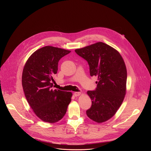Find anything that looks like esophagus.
Segmentation results:
<instances>
[{"label": "esophagus", "mask_w": 151, "mask_h": 151, "mask_svg": "<svg viewBox=\"0 0 151 151\" xmlns=\"http://www.w3.org/2000/svg\"><path fill=\"white\" fill-rule=\"evenodd\" d=\"M81 94V92H75L74 93V96L75 97H77V96H79Z\"/></svg>", "instance_id": "esophagus-1"}]
</instances>
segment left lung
I'll return each mask as SVG.
<instances>
[{
    "label": "left lung",
    "instance_id": "left-lung-1",
    "mask_svg": "<svg viewBox=\"0 0 151 151\" xmlns=\"http://www.w3.org/2000/svg\"><path fill=\"white\" fill-rule=\"evenodd\" d=\"M75 52L87 61L91 76L98 78L96 90L87 91L92 105L87 115L96 122H105L116 114L125 95L127 73L124 60L118 51L101 42Z\"/></svg>",
    "mask_w": 151,
    "mask_h": 151
}]
</instances>
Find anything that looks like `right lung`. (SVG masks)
Listing matches in <instances>:
<instances>
[{
    "instance_id": "1",
    "label": "right lung",
    "mask_w": 151,
    "mask_h": 151,
    "mask_svg": "<svg viewBox=\"0 0 151 151\" xmlns=\"http://www.w3.org/2000/svg\"><path fill=\"white\" fill-rule=\"evenodd\" d=\"M70 51L46 46L34 52L26 61L22 75L26 98L36 116L54 123L63 118L71 101V92L52 89L59 60Z\"/></svg>"
}]
</instances>
